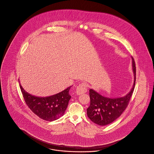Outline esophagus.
Returning <instances> with one entry per match:
<instances>
[{
    "label": "esophagus",
    "mask_w": 154,
    "mask_h": 154,
    "mask_svg": "<svg viewBox=\"0 0 154 154\" xmlns=\"http://www.w3.org/2000/svg\"><path fill=\"white\" fill-rule=\"evenodd\" d=\"M87 91V85L85 83H83L80 84L76 88V94L77 95H80L83 93H86Z\"/></svg>",
    "instance_id": "34e87169"
}]
</instances>
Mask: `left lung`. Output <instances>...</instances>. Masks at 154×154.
Returning a JSON list of instances; mask_svg holds the SVG:
<instances>
[{"label": "left lung", "instance_id": "8db88e82", "mask_svg": "<svg viewBox=\"0 0 154 154\" xmlns=\"http://www.w3.org/2000/svg\"><path fill=\"white\" fill-rule=\"evenodd\" d=\"M132 60L134 82L128 94L121 98H109L101 95L92 89L89 90L90 105L87 109V114L88 117L93 122L101 126L109 124L118 119L128 106L136 80L135 63L132 57Z\"/></svg>", "mask_w": 154, "mask_h": 154}]
</instances>
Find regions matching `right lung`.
I'll list each match as a JSON object with an SVG mask.
<instances>
[{"instance_id": "1", "label": "right lung", "mask_w": 154, "mask_h": 154, "mask_svg": "<svg viewBox=\"0 0 154 154\" xmlns=\"http://www.w3.org/2000/svg\"><path fill=\"white\" fill-rule=\"evenodd\" d=\"M20 88L26 104L38 117L52 121L63 116L71 98L69 90L71 86L64 91L49 97H40L27 93L20 84Z\"/></svg>"}]
</instances>
